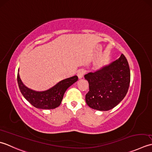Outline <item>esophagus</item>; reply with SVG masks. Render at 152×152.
I'll list each match as a JSON object with an SVG mask.
<instances>
[{
  "mask_svg": "<svg viewBox=\"0 0 152 152\" xmlns=\"http://www.w3.org/2000/svg\"><path fill=\"white\" fill-rule=\"evenodd\" d=\"M85 73V71L84 69H79L78 71V72H77V76H78L79 79H81L83 77V75H84Z\"/></svg>",
  "mask_w": 152,
  "mask_h": 152,
  "instance_id": "obj_1",
  "label": "esophagus"
}]
</instances>
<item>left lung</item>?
<instances>
[{"instance_id": "1", "label": "left lung", "mask_w": 152, "mask_h": 152, "mask_svg": "<svg viewBox=\"0 0 152 152\" xmlns=\"http://www.w3.org/2000/svg\"><path fill=\"white\" fill-rule=\"evenodd\" d=\"M89 91L85 96L88 106L94 110L107 111L123 100L128 92L131 72L123 54L119 59L95 72L85 75Z\"/></svg>"}]
</instances>
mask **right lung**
Here are the masks:
<instances>
[{
	"mask_svg": "<svg viewBox=\"0 0 152 152\" xmlns=\"http://www.w3.org/2000/svg\"><path fill=\"white\" fill-rule=\"evenodd\" d=\"M17 79L20 92L31 104L39 109L50 110L60 106L65 92L78 80V77L75 75L64 79L53 87L42 92L35 91L25 86L20 79L19 73H18Z\"/></svg>",
	"mask_w": 152,
	"mask_h": 152,
	"instance_id": "1",
	"label": "right lung"
}]
</instances>
